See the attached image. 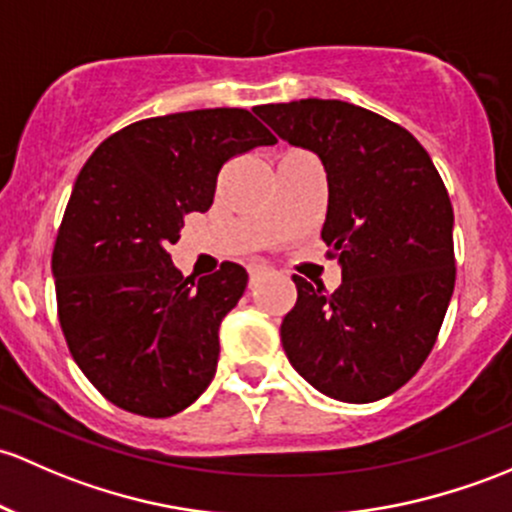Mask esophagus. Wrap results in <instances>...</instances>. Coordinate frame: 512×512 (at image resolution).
Segmentation results:
<instances>
[{
  "label": "esophagus",
  "instance_id": "34e87169",
  "mask_svg": "<svg viewBox=\"0 0 512 512\" xmlns=\"http://www.w3.org/2000/svg\"><path fill=\"white\" fill-rule=\"evenodd\" d=\"M270 272H272L270 265H252L250 267V287H255V284L260 282L262 277H267Z\"/></svg>",
  "mask_w": 512,
  "mask_h": 512
}]
</instances>
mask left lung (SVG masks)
<instances>
[{
    "label": "left lung",
    "mask_w": 512,
    "mask_h": 512,
    "mask_svg": "<svg viewBox=\"0 0 512 512\" xmlns=\"http://www.w3.org/2000/svg\"><path fill=\"white\" fill-rule=\"evenodd\" d=\"M294 147L319 154L328 181L321 238L341 265L328 294L294 274L282 346L294 370L341 402L400 390L437 343L456 282L454 208L427 149L405 127L343 100L260 105Z\"/></svg>",
    "instance_id": "8db88e82"
}]
</instances>
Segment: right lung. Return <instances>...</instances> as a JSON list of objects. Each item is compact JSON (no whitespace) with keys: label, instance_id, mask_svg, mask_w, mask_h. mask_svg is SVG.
<instances>
[{"label":"right lung","instance_id":"add662e5","mask_svg":"<svg viewBox=\"0 0 512 512\" xmlns=\"http://www.w3.org/2000/svg\"><path fill=\"white\" fill-rule=\"evenodd\" d=\"M274 142L240 107L176 112L120 129L80 169L51 270L73 360L112 405L171 417L211 385L247 272L223 262L196 282L166 247L211 208L225 161Z\"/></svg>","mask_w":512,"mask_h":512}]
</instances>
